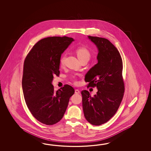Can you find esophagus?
Instances as JSON below:
<instances>
[{
	"instance_id": "esophagus-1",
	"label": "esophagus",
	"mask_w": 151,
	"mask_h": 151,
	"mask_svg": "<svg viewBox=\"0 0 151 151\" xmlns=\"http://www.w3.org/2000/svg\"><path fill=\"white\" fill-rule=\"evenodd\" d=\"M80 91L79 90H78V89H76V90H75V93L76 94H80Z\"/></svg>"
}]
</instances>
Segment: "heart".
Listing matches in <instances>:
<instances>
[{"label":"heart","instance_id":"1","mask_svg":"<svg viewBox=\"0 0 151 151\" xmlns=\"http://www.w3.org/2000/svg\"><path fill=\"white\" fill-rule=\"evenodd\" d=\"M77 57L78 59L80 60L83 58H88L89 59L90 57V53L89 51L85 47H79L76 51ZM65 59V55H64L61 57L60 59V63L61 65L64 64V63Z\"/></svg>","mask_w":151,"mask_h":151}]
</instances>
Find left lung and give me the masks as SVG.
Returning a JSON list of instances; mask_svg holds the SVG:
<instances>
[{"label": "left lung", "mask_w": 151, "mask_h": 151, "mask_svg": "<svg viewBox=\"0 0 151 151\" xmlns=\"http://www.w3.org/2000/svg\"><path fill=\"white\" fill-rule=\"evenodd\" d=\"M98 50V63L91 68L85 80L96 86L94 96L86 90L81 92L84 116L88 122L98 126L107 122L119 108L125 86L122 79V61L117 48L109 40L88 36Z\"/></svg>", "instance_id": "left-lung-1"}]
</instances>
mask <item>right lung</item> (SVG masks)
I'll list each match as a JSON object with an SVG mask.
<instances>
[{"label": "right lung", "mask_w": 151, "mask_h": 151, "mask_svg": "<svg viewBox=\"0 0 151 151\" xmlns=\"http://www.w3.org/2000/svg\"><path fill=\"white\" fill-rule=\"evenodd\" d=\"M74 39L52 37L37 42L26 56L24 64L22 88L26 104L39 122L52 125L61 120L74 93L65 85L57 91L52 84L59 76L60 58Z\"/></svg>", "instance_id": "obj_1"}]
</instances>
